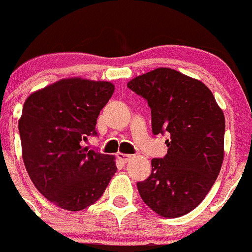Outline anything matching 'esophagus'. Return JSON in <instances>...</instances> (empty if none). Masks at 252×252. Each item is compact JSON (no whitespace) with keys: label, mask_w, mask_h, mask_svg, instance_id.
Masks as SVG:
<instances>
[{"label":"esophagus","mask_w":252,"mask_h":252,"mask_svg":"<svg viewBox=\"0 0 252 252\" xmlns=\"http://www.w3.org/2000/svg\"><path fill=\"white\" fill-rule=\"evenodd\" d=\"M117 158H118L121 161H123V163H126V161L130 160L133 157H131V155H129V154H126V153L119 152L118 154H117Z\"/></svg>","instance_id":"esophagus-1"}]
</instances>
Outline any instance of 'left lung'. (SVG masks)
I'll use <instances>...</instances> for the list:
<instances>
[{
    "mask_svg": "<svg viewBox=\"0 0 252 252\" xmlns=\"http://www.w3.org/2000/svg\"><path fill=\"white\" fill-rule=\"evenodd\" d=\"M126 86L148 100L153 134H170L166 155L153 159L150 176L137 184L140 197L159 216L185 215L205 199L221 169L222 109L203 82L171 68L153 69Z\"/></svg>",
    "mask_w": 252,
    "mask_h": 252,
    "instance_id": "obj_1",
    "label": "left lung"
}]
</instances>
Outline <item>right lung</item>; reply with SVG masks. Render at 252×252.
I'll return each instance as SVG.
<instances>
[{
    "label": "right lung",
    "instance_id": "1",
    "mask_svg": "<svg viewBox=\"0 0 252 252\" xmlns=\"http://www.w3.org/2000/svg\"><path fill=\"white\" fill-rule=\"evenodd\" d=\"M114 84L63 78L31 93L18 129L31 180L52 204L79 211L94 204L117 171L115 157L83 147L95 133L100 110Z\"/></svg>",
    "mask_w": 252,
    "mask_h": 252
}]
</instances>
